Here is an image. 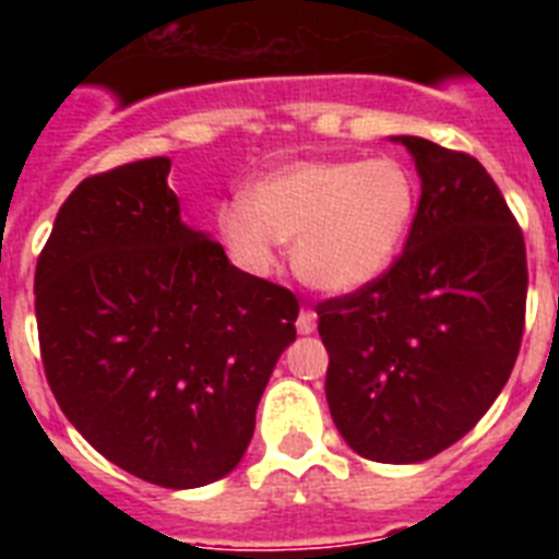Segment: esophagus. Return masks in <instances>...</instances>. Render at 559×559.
<instances>
[{"label": "esophagus", "instance_id": "1", "mask_svg": "<svg viewBox=\"0 0 559 559\" xmlns=\"http://www.w3.org/2000/svg\"><path fill=\"white\" fill-rule=\"evenodd\" d=\"M296 330H299L302 335L313 333V330H316V313H313V310H310V308L299 310V319H296Z\"/></svg>", "mask_w": 559, "mask_h": 559}]
</instances>
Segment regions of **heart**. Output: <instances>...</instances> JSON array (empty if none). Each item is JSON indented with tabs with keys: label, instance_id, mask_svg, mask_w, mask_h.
Returning a JSON list of instances; mask_svg holds the SVG:
<instances>
[{
	"label": "heart",
	"instance_id": "b5f03b06",
	"mask_svg": "<svg viewBox=\"0 0 559 559\" xmlns=\"http://www.w3.org/2000/svg\"><path fill=\"white\" fill-rule=\"evenodd\" d=\"M414 210V173L392 156L290 162L254 181L249 201H226L218 229L246 271L265 274L276 263V243H294L302 283L349 294L394 263Z\"/></svg>",
	"mask_w": 559,
	"mask_h": 559
}]
</instances>
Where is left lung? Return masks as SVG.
Instances as JSON below:
<instances>
[{
	"label": "left lung",
	"mask_w": 559,
	"mask_h": 559,
	"mask_svg": "<svg viewBox=\"0 0 559 559\" xmlns=\"http://www.w3.org/2000/svg\"><path fill=\"white\" fill-rule=\"evenodd\" d=\"M394 142L423 181L406 249L316 313L344 442L372 462L414 464L459 442L510 380L530 274L521 226L481 162L423 136Z\"/></svg>",
	"instance_id": "obj_1"
}]
</instances>
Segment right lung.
Segmentation results:
<instances>
[{
  "label": "right lung",
  "mask_w": 559,
  "mask_h": 559,
  "mask_svg": "<svg viewBox=\"0 0 559 559\" xmlns=\"http://www.w3.org/2000/svg\"><path fill=\"white\" fill-rule=\"evenodd\" d=\"M170 159L88 176L36 265L44 372L67 419L142 481L192 490L237 467L299 302L181 221Z\"/></svg>",
  "instance_id": "right-lung-1"
}]
</instances>
